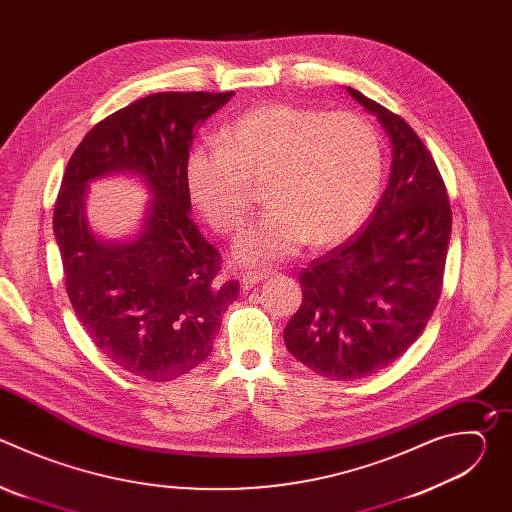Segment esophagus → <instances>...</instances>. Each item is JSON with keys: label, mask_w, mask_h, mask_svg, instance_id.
<instances>
[{"label": "esophagus", "mask_w": 512, "mask_h": 512, "mask_svg": "<svg viewBox=\"0 0 512 512\" xmlns=\"http://www.w3.org/2000/svg\"><path fill=\"white\" fill-rule=\"evenodd\" d=\"M269 277V273L267 271H259V273H243L241 275V287L243 289H249V287H253L255 283H259V281H263V279H267Z\"/></svg>", "instance_id": "1"}]
</instances>
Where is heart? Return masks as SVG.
I'll return each instance as SVG.
<instances>
[{
	"instance_id": "b5f03b06",
	"label": "heart",
	"mask_w": 512,
	"mask_h": 512,
	"mask_svg": "<svg viewBox=\"0 0 512 512\" xmlns=\"http://www.w3.org/2000/svg\"><path fill=\"white\" fill-rule=\"evenodd\" d=\"M221 148H198L186 160L190 202L221 235L245 221L251 188L263 184L269 210L237 239L243 265L294 255L306 241L332 245L356 231L377 202L381 143L352 111L322 113L271 103L221 131Z\"/></svg>"
}]
</instances>
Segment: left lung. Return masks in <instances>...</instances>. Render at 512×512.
Wrapping results in <instances>:
<instances>
[{"instance_id": "obj_1", "label": "left lung", "mask_w": 512, "mask_h": 512, "mask_svg": "<svg viewBox=\"0 0 512 512\" xmlns=\"http://www.w3.org/2000/svg\"><path fill=\"white\" fill-rule=\"evenodd\" d=\"M346 91L389 137V184L369 225L300 273L304 300L283 330L287 350L332 381L371 377L419 338L452 235L448 192L423 141L399 115Z\"/></svg>"}]
</instances>
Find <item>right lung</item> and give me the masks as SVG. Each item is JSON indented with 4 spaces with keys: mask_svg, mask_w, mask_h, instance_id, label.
Here are the masks:
<instances>
[{
    "mask_svg": "<svg viewBox=\"0 0 512 512\" xmlns=\"http://www.w3.org/2000/svg\"><path fill=\"white\" fill-rule=\"evenodd\" d=\"M235 93H156L97 123L72 154L54 204L66 294L95 346L123 371L164 383L204 362L237 300L216 281L218 251L190 218L194 131ZM135 175L149 190L138 231L103 240L88 223L95 179Z\"/></svg>",
    "mask_w": 512,
    "mask_h": 512,
    "instance_id": "add662e5",
    "label": "right lung"
}]
</instances>
